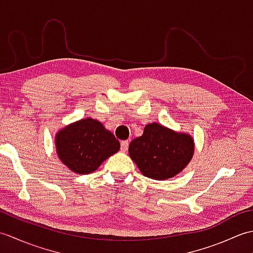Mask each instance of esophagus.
<instances>
[{
    "label": "esophagus",
    "instance_id": "1",
    "mask_svg": "<svg viewBox=\"0 0 253 253\" xmlns=\"http://www.w3.org/2000/svg\"><path fill=\"white\" fill-rule=\"evenodd\" d=\"M128 147H129V141L128 140H124L121 142V150L123 152H126Z\"/></svg>",
    "mask_w": 253,
    "mask_h": 253
}]
</instances>
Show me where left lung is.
Here are the masks:
<instances>
[{
    "mask_svg": "<svg viewBox=\"0 0 253 253\" xmlns=\"http://www.w3.org/2000/svg\"><path fill=\"white\" fill-rule=\"evenodd\" d=\"M129 157L141 173L153 179H168L186 168L193 155V140L157 123L149 124L141 137L130 142Z\"/></svg>",
    "mask_w": 253,
    "mask_h": 253,
    "instance_id": "1",
    "label": "left lung"
}]
</instances>
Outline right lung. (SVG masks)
I'll return each instance as SVG.
<instances>
[{"label":"right lung","instance_id":"1","mask_svg":"<svg viewBox=\"0 0 253 253\" xmlns=\"http://www.w3.org/2000/svg\"><path fill=\"white\" fill-rule=\"evenodd\" d=\"M55 144L58 158L77 174L92 173L121 148L115 136L92 118L64 128L56 135Z\"/></svg>","mask_w":253,"mask_h":253}]
</instances>
